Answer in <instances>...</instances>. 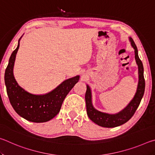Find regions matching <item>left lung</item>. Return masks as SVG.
I'll use <instances>...</instances> for the list:
<instances>
[{"label":"left lung","instance_id":"left-lung-1","mask_svg":"<svg viewBox=\"0 0 155 155\" xmlns=\"http://www.w3.org/2000/svg\"><path fill=\"white\" fill-rule=\"evenodd\" d=\"M131 46L135 50V59L136 64L138 66V85L137 88L133 98L127 104V106L122 111L115 114H110L107 113L101 112L95 109L92 104L91 98V90L90 86L87 85V90L85 93V102L87 114L91 121L101 127L105 128H114L124 124L128 122L133 115H134L136 110L140 105V102L143 96L145 91V80L143 77V67L142 62L138 55L137 48L134 41L131 38H128Z\"/></svg>","mask_w":155,"mask_h":155}]
</instances>
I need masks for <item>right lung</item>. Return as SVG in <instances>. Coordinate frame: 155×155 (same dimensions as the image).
Wrapping results in <instances>:
<instances>
[{
	"label": "right lung",
	"instance_id": "1",
	"mask_svg": "<svg viewBox=\"0 0 155 155\" xmlns=\"http://www.w3.org/2000/svg\"><path fill=\"white\" fill-rule=\"evenodd\" d=\"M22 37L18 40L17 48L11 54L5 70V83L7 95L13 108L23 118L33 122H48L59 114L65 98L79 81L80 76L65 80L55 89L45 94L37 95L28 92L18 85L14 75L15 56Z\"/></svg>",
	"mask_w": 155,
	"mask_h": 155
}]
</instances>
